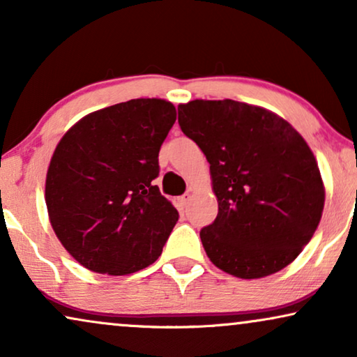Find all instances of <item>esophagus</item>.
I'll list each match as a JSON object with an SVG mask.
<instances>
[{
  "instance_id": "esophagus-1",
  "label": "esophagus",
  "mask_w": 357,
  "mask_h": 357,
  "mask_svg": "<svg viewBox=\"0 0 357 357\" xmlns=\"http://www.w3.org/2000/svg\"><path fill=\"white\" fill-rule=\"evenodd\" d=\"M190 198H192V197H190V193H185V195H182V197L178 198V204H180V206H182V208H187V204L190 203Z\"/></svg>"
}]
</instances>
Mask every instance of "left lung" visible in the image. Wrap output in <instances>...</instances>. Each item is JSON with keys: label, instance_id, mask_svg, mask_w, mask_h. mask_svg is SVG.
<instances>
[{"label": "left lung", "instance_id": "obj_1", "mask_svg": "<svg viewBox=\"0 0 357 357\" xmlns=\"http://www.w3.org/2000/svg\"><path fill=\"white\" fill-rule=\"evenodd\" d=\"M178 125L206 155L218 197L216 219L199 231L209 260L243 280L289 265L325 203L304 138L281 116L231 99L178 105Z\"/></svg>", "mask_w": 357, "mask_h": 357}]
</instances>
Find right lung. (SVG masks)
<instances>
[{"mask_svg": "<svg viewBox=\"0 0 357 357\" xmlns=\"http://www.w3.org/2000/svg\"><path fill=\"white\" fill-rule=\"evenodd\" d=\"M175 119L170 102L133 99L84 116L58 143L47 172L48 216L87 270L130 275L162 253L178 211L153 180Z\"/></svg>", "mask_w": 357, "mask_h": 357, "instance_id": "add662e5", "label": "right lung"}]
</instances>
